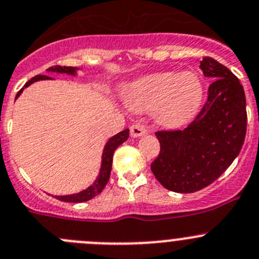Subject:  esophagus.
<instances>
[{"instance_id": "34e87169", "label": "esophagus", "mask_w": 259, "mask_h": 259, "mask_svg": "<svg viewBox=\"0 0 259 259\" xmlns=\"http://www.w3.org/2000/svg\"><path fill=\"white\" fill-rule=\"evenodd\" d=\"M146 133H147L146 126H144L143 124H141V122H137V124L130 126V135H132L133 138L142 137V135H144Z\"/></svg>"}]
</instances>
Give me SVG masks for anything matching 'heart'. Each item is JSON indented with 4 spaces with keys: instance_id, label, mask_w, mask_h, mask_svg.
I'll list each match as a JSON object with an SVG mask.
<instances>
[{
    "instance_id": "b5f03b06",
    "label": "heart",
    "mask_w": 259,
    "mask_h": 259,
    "mask_svg": "<svg viewBox=\"0 0 259 259\" xmlns=\"http://www.w3.org/2000/svg\"><path fill=\"white\" fill-rule=\"evenodd\" d=\"M203 100V84L192 71H162L142 76L125 88L124 101L133 110H151L159 124L176 126L189 120Z\"/></svg>"
}]
</instances>
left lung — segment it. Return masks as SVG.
Wrapping results in <instances>:
<instances>
[{"label": "left lung", "instance_id": "obj_1", "mask_svg": "<svg viewBox=\"0 0 259 259\" xmlns=\"http://www.w3.org/2000/svg\"><path fill=\"white\" fill-rule=\"evenodd\" d=\"M199 67L214 80L200 112L184 130L156 133L161 148L151 170L171 192L208 187L233 163L245 139V93L239 79L212 57H203Z\"/></svg>", "mask_w": 259, "mask_h": 259}]
</instances>
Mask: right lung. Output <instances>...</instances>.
I'll return each mask as SVG.
<instances>
[{"label": "right lung", "instance_id": "right-lung-1", "mask_svg": "<svg viewBox=\"0 0 259 259\" xmlns=\"http://www.w3.org/2000/svg\"><path fill=\"white\" fill-rule=\"evenodd\" d=\"M47 71H52V72H64V74H70V75H75L76 72V67H71V66H56V67H50L47 69ZM47 79H52L47 75H37L34 78H31L30 80L26 81L25 85L16 94V98L21 94L24 88L30 85L31 83H34V81L38 80H47ZM15 98V100H16ZM127 138H129V129H125L122 132H120L118 134L113 135L111 138L110 141L106 143L105 149H103V154H102V165H101V170H100V175L98 178L96 179V181L93 183V185H91L89 188H87L85 190L80 193H76V194H71V195H56V199L61 200V202H70V203H80V202H87V200L92 199L96 195L100 194L101 192L103 190V188L106 187V184L108 183V179H110V174H111V167H112V157H113V152L116 151L120 144L124 143L126 141Z\"/></svg>", "mask_w": 259, "mask_h": 259}]
</instances>
